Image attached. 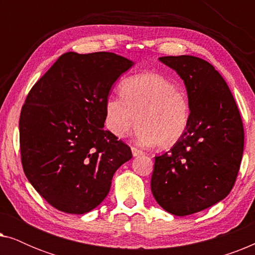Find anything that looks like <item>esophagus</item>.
I'll list each match as a JSON object with an SVG mask.
<instances>
[{
  "mask_svg": "<svg viewBox=\"0 0 255 255\" xmlns=\"http://www.w3.org/2000/svg\"><path fill=\"white\" fill-rule=\"evenodd\" d=\"M131 151H132V155L133 156H139L144 154V152L140 151V149H138L137 147H131Z\"/></svg>",
  "mask_w": 255,
  "mask_h": 255,
  "instance_id": "34e87169",
  "label": "esophagus"
}]
</instances>
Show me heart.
<instances>
[{"mask_svg":"<svg viewBox=\"0 0 255 255\" xmlns=\"http://www.w3.org/2000/svg\"><path fill=\"white\" fill-rule=\"evenodd\" d=\"M190 116L186 93L159 73L131 76L121 85V96H108L104 103V123L115 137H125L138 123V140L160 148L172 147L182 139Z\"/></svg>","mask_w":255,"mask_h":255,"instance_id":"1","label":"heart"}]
</instances>
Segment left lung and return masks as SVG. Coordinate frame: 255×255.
Returning a JSON list of instances; mask_svg holds the SVG:
<instances>
[{
  "label": "left lung",
  "instance_id": "left-lung-1",
  "mask_svg": "<svg viewBox=\"0 0 255 255\" xmlns=\"http://www.w3.org/2000/svg\"><path fill=\"white\" fill-rule=\"evenodd\" d=\"M186 85L191 108L186 134L155 156L151 189L160 207L188 216L221 202L238 175L244 128L225 80L214 66L193 55L161 57Z\"/></svg>",
  "mask_w": 255,
  "mask_h": 255
}]
</instances>
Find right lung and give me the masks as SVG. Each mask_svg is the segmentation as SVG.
<instances>
[{
    "label": "right lung",
    "mask_w": 255,
    "mask_h": 255,
    "mask_svg": "<svg viewBox=\"0 0 255 255\" xmlns=\"http://www.w3.org/2000/svg\"><path fill=\"white\" fill-rule=\"evenodd\" d=\"M133 61L111 52H67L38 80L19 117L24 173L58 210L82 215L107 197L131 148L104 130L111 87Z\"/></svg>",
    "instance_id": "add662e5"
}]
</instances>
